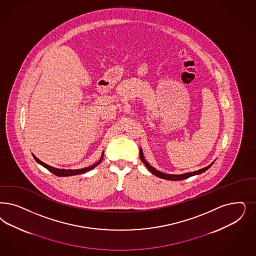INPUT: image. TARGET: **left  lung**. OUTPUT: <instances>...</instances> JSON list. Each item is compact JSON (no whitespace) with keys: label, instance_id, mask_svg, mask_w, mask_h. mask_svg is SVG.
I'll list each match as a JSON object with an SVG mask.
<instances>
[{"label":"left lung","instance_id":"obj_1","mask_svg":"<svg viewBox=\"0 0 256 256\" xmlns=\"http://www.w3.org/2000/svg\"><path fill=\"white\" fill-rule=\"evenodd\" d=\"M140 158H141L142 162H144V164L146 166V168L150 170V172L155 175V176H159L160 178H164V180H186L190 176H194V175H198V174H202L204 171H206L207 169L211 168L212 164L214 162H212L210 166H206V168H202V169H200L198 171H194V172H189V173H186V174H182V175H171V174H166V173H162V172H160L157 169H155L154 168H152L150 166V164L146 160L144 157V154H142V150L140 148Z\"/></svg>","mask_w":256,"mask_h":256}]
</instances>
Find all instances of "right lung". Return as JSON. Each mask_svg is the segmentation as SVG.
<instances>
[{"mask_svg": "<svg viewBox=\"0 0 256 256\" xmlns=\"http://www.w3.org/2000/svg\"><path fill=\"white\" fill-rule=\"evenodd\" d=\"M103 156H104V152L102 153V156H101L100 160H99L97 162H96L94 164H92V166H88V168H81V169H74H74H68V170H67V169H60V168H53V166H50L44 164V162H42L40 160L38 159L35 155H33V157H34V159L36 160V162H38L40 166H42L44 168L48 169L50 172H52L56 176H74V175L83 174V173H85V172H87V171H90V170L94 169L96 166H98V164L102 162Z\"/></svg>", "mask_w": 256, "mask_h": 256, "instance_id": "obj_1", "label": "right lung"}]
</instances>
